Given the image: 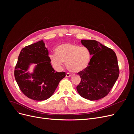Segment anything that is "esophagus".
<instances>
[{
	"label": "esophagus",
	"instance_id": "esophagus-1",
	"mask_svg": "<svg viewBox=\"0 0 134 134\" xmlns=\"http://www.w3.org/2000/svg\"><path fill=\"white\" fill-rule=\"evenodd\" d=\"M71 75V74L70 73V72H67L66 74V77H69V76H70Z\"/></svg>",
	"mask_w": 134,
	"mask_h": 134
}]
</instances>
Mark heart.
<instances>
[{"instance_id": "b5f03b06", "label": "heart", "mask_w": 134, "mask_h": 134, "mask_svg": "<svg viewBox=\"0 0 134 134\" xmlns=\"http://www.w3.org/2000/svg\"><path fill=\"white\" fill-rule=\"evenodd\" d=\"M55 53L50 56L52 65L56 68H61L63 62H65L68 70L73 72H78L86 69L91 57L87 48L69 43L58 46Z\"/></svg>"}]
</instances>
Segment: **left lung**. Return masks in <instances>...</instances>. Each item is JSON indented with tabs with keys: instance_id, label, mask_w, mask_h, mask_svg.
I'll return each instance as SVG.
<instances>
[{
	"instance_id": "obj_1",
	"label": "left lung",
	"mask_w": 134,
	"mask_h": 134,
	"mask_svg": "<svg viewBox=\"0 0 134 134\" xmlns=\"http://www.w3.org/2000/svg\"><path fill=\"white\" fill-rule=\"evenodd\" d=\"M82 43L92 57L88 66L79 71L81 80L76 90L83 98L98 100L106 96L119 76V68L115 52L95 40H82Z\"/></svg>"
}]
</instances>
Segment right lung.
I'll use <instances>...</instances> for the list:
<instances>
[{
    "mask_svg": "<svg viewBox=\"0 0 134 134\" xmlns=\"http://www.w3.org/2000/svg\"><path fill=\"white\" fill-rule=\"evenodd\" d=\"M43 41L22 49L14 69V77L20 90L28 98L46 100L53 94L65 72L55 71ZM31 63H37L33 74L26 71Z\"/></svg>",
    "mask_w": 134,
    "mask_h": 134,
    "instance_id": "1",
    "label": "right lung"
}]
</instances>
